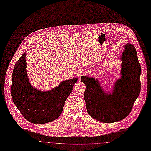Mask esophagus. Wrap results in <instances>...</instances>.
<instances>
[{"instance_id":"obj_1","label":"esophagus","mask_w":151,"mask_h":151,"mask_svg":"<svg viewBox=\"0 0 151 151\" xmlns=\"http://www.w3.org/2000/svg\"><path fill=\"white\" fill-rule=\"evenodd\" d=\"M86 73V72L85 70H80V71L79 72V73H78V78H81V76L85 75Z\"/></svg>"}]
</instances>
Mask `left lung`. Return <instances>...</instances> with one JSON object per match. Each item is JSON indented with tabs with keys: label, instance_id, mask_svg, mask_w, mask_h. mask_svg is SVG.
<instances>
[{
	"label": "left lung",
	"instance_id": "1",
	"mask_svg": "<svg viewBox=\"0 0 151 151\" xmlns=\"http://www.w3.org/2000/svg\"><path fill=\"white\" fill-rule=\"evenodd\" d=\"M122 57V78L116 83L113 94L106 95L98 81L82 76L85 84L84 99L87 111L96 120L111 123L125 119L131 112L141 88V68L136 49L132 44L124 46Z\"/></svg>",
	"mask_w": 151,
	"mask_h": 151
}]
</instances>
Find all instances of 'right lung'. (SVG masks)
Masks as SVG:
<instances>
[{
    "instance_id": "obj_1",
    "label": "right lung",
    "mask_w": 151,
    "mask_h": 151,
    "mask_svg": "<svg viewBox=\"0 0 151 151\" xmlns=\"http://www.w3.org/2000/svg\"><path fill=\"white\" fill-rule=\"evenodd\" d=\"M26 66L24 54L13 70L11 92L14 104L24 117L31 123L44 124L57 119L78 78L64 81L51 91L41 92L30 85Z\"/></svg>"
}]
</instances>
